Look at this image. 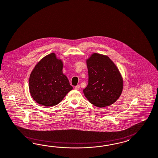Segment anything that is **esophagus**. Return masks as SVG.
Returning a JSON list of instances; mask_svg holds the SVG:
<instances>
[{
  "label": "esophagus",
  "mask_w": 158,
  "mask_h": 158,
  "mask_svg": "<svg viewBox=\"0 0 158 158\" xmlns=\"http://www.w3.org/2000/svg\"><path fill=\"white\" fill-rule=\"evenodd\" d=\"M75 89L76 90H79V89H80V86H79V85H77V86L75 87Z\"/></svg>",
  "instance_id": "esophagus-1"
}]
</instances>
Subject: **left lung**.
<instances>
[{"label":"left lung","mask_w":158,"mask_h":158,"mask_svg":"<svg viewBox=\"0 0 158 158\" xmlns=\"http://www.w3.org/2000/svg\"><path fill=\"white\" fill-rule=\"evenodd\" d=\"M89 84L83 90L87 100L102 108L115 103L122 94L123 79L118 68L108 56L93 53L86 59Z\"/></svg>","instance_id":"8db88e82"}]
</instances>
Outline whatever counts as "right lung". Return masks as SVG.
<instances>
[{"label": "right lung", "mask_w": 158, "mask_h": 158, "mask_svg": "<svg viewBox=\"0 0 158 158\" xmlns=\"http://www.w3.org/2000/svg\"><path fill=\"white\" fill-rule=\"evenodd\" d=\"M64 62L52 53L42 58L30 74L31 96L40 105L52 106L60 103L73 89L62 72Z\"/></svg>", "instance_id": "obj_1"}]
</instances>
